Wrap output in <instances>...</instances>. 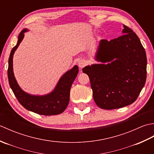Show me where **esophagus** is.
I'll use <instances>...</instances> for the list:
<instances>
[{
  "mask_svg": "<svg viewBox=\"0 0 154 154\" xmlns=\"http://www.w3.org/2000/svg\"><path fill=\"white\" fill-rule=\"evenodd\" d=\"M86 65H87V62L85 60H81L79 61V62H78V65H79V68L81 69L84 67Z\"/></svg>",
  "mask_w": 154,
  "mask_h": 154,
  "instance_id": "obj_1",
  "label": "esophagus"
}]
</instances>
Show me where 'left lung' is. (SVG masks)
Here are the masks:
<instances>
[{
  "label": "left lung",
  "instance_id": "left-lung-1",
  "mask_svg": "<svg viewBox=\"0 0 154 154\" xmlns=\"http://www.w3.org/2000/svg\"><path fill=\"white\" fill-rule=\"evenodd\" d=\"M121 36L101 40L95 60L106 64L83 68L89 77L94 102L100 109L112 110L132 104L146 83L147 58L135 32L126 26Z\"/></svg>",
  "mask_w": 154,
  "mask_h": 154
}]
</instances>
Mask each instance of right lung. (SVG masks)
Here are the masks:
<instances>
[{"label": "right lung", "instance_id": "add662e5", "mask_svg": "<svg viewBox=\"0 0 154 154\" xmlns=\"http://www.w3.org/2000/svg\"><path fill=\"white\" fill-rule=\"evenodd\" d=\"M28 31L24 29L18 35L17 44L12 48L8 59V78L10 87L12 89L18 102L32 112L42 115L50 116L61 114L66 109L69 102L70 89L79 72L77 65L67 71L62 75L55 89L45 95H32L24 92L16 81L13 72V55L24 36V32Z\"/></svg>", "mask_w": 154, "mask_h": 154}]
</instances>
